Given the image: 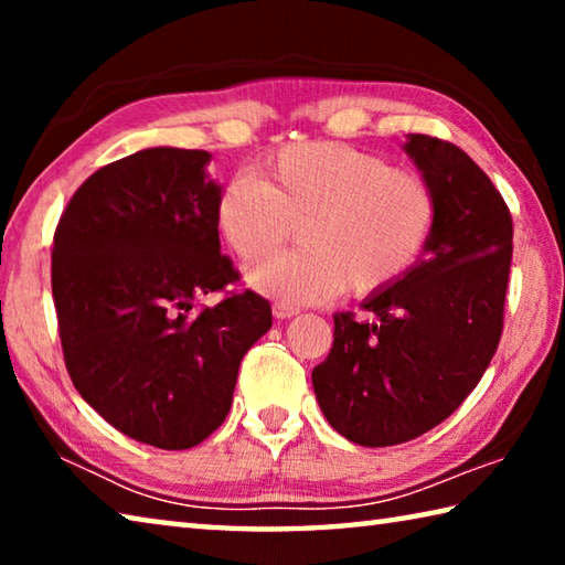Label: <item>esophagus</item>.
I'll use <instances>...</instances> for the list:
<instances>
[{"instance_id": "obj_1", "label": "esophagus", "mask_w": 565, "mask_h": 565, "mask_svg": "<svg viewBox=\"0 0 565 565\" xmlns=\"http://www.w3.org/2000/svg\"><path fill=\"white\" fill-rule=\"evenodd\" d=\"M274 317L276 319H291V317H296V313H299V309H296V306H291V303H284V301H276L274 303Z\"/></svg>"}]
</instances>
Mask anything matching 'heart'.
I'll use <instances>...</instances> for the list:
<instances>
[{
	"label": "heart",
	"instance_id": "b5f03b06",
	"mask_svg": "<svg viewBox=\"0 0 565 565\" xmlns=\"http://www.w3.org/2000/svg\"><path fill=\"white\" fill-rule=\"evenodd\" d=\"M259 179L236 174L218 191L214 224L238 259L256 264L281 248L299 222V244L246 281L291 303L347 289L379 294L414 269L431 244L438 204L416 171L339 141H303L266 157Z\"/></svg>",
	"mask_w": 565,
	"mask_h": 565
}]
</instances>
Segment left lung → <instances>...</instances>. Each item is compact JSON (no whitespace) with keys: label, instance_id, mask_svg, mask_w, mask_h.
Here are the masks:
<instances>
[{"label":"left lung","instance_id":"left-lung-1","mask_svg":"<svg viewBox=\"0 0 565 565\" xmlns=\"http://www.w3.org/2000/svg\"><path fill=\"white\" fill-rule=\"evenodd\" d=\"M404 151L438 204L431 244L404 279L363 299L371 319L333 317V347L311 371L321 414L359 446L431 431L471 394L503 329L513 222L463 149L408 134Z\"/></svg>","mask_w":565,"mask_h":565}]
</instances>
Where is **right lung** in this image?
Returning <instances> with one entry per match:
<instances>
[{"label":"right lung","instance_id":"add662e5","mask_svg":"<svg viewBox=\"0 0 565 565\" xmlns=\"http://www.w3.org/2000/svg\"><path fill=\"white\" fill-rule=\"evenodd\" d=\"M199 149H141L76 189L54 234L52 294L66 371L134 441L181 451L232 408L244 353L271 329L254 291L194 309L238 279L222 254V184Z\"/></svg>","mask_w":565,"mask_h":565}]
</instances>
